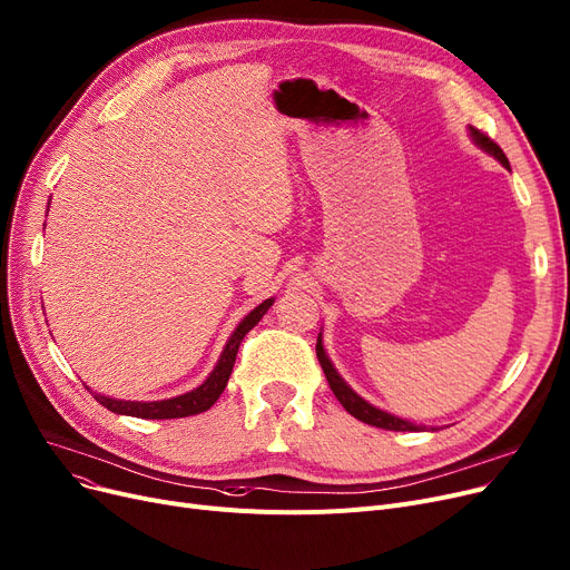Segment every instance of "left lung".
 I'll return each mask as SVG.
<instances>
[{"mask_svg":"<svg viewBox=\"0 0 570 570\" xmlns=\"http://www.w3.org/2000/svg\"><path fill=\"white\" fill-rule=\"evenodd\" d=\"M469 134H471V138H473V142H475L478 147L485 149L488 155H492L497 161H501L508 170H511V164H508V159H505V155H503V149H501L492 138H488L483 131H478V129H473V127H469ZM316 355H318V363H321V367H323V374H325V379H327V385L333 387V393H335V397L340 400V404H342L353 417H357V421H363V423H367V425H372V428L393 430V432H417V430H423V425H413V423L404 421V417H397V415H393V413L381 411V409H376L374 404L365 402L355 391H351V385L340 376V372H337L335 365L331 363V357L325 355L321 335H318V340H316Z\"/></svg>","mask_w":570,"mask_h":570,"instance_id":"obj_1","label":"left lung"}]
</instances>
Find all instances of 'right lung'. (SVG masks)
I'll use <instances>...</instances> for the list:
<instances>
[{
    "instance_id": "1",
    "label": "right lung",
    "mask_w": 570,
    "mask_h": 570,
    "mask_svg": "<svg viewBox=\"0 0 570 570\" xmlns=\"http://www.w3.org/2000/svg\"><path fill=\"white\" fill-rule=\"evenodd\" d=\"M273 303H275V297H267V301H263L256 309H252L243 321H239V325L228 337L215 370L209 372V376L198 387H194V391H189L185 395H177L170 400H157V402H131V400H112V397L92 393L89 387L87 391L92 393L95 400L101 406H106L108 411L119 413V415L145 417V421H166V417H187V415L203 413L213 406L219 400V395L224 393V387H226L228 376L235 365V355H237L239 344H243L245 335L263 318V314L273 307Z\"/></svg>"
}]
</instances>
